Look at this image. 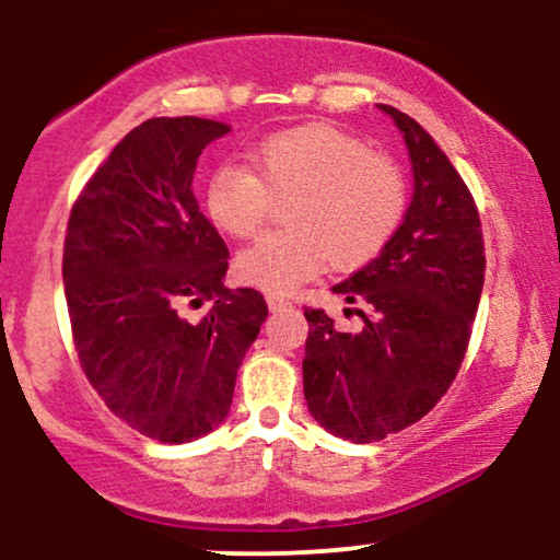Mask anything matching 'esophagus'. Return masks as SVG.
<instances>
[{
    "label": "esophagus",
    "mask_w": 560,
    "mask_h": 560,
    "mask_svg": "<svg viewBox=\"0 0 560 560\" xmlns=\"http://www.w3.org/2000/svg\"><path fill=\"white\" fill-rule=\"evenodd\" d=\"M266 302H268V311L271 313H279V311H287V307H292V302L279 298V294H268Z\"/></svg>",
    "instance_id": "1"
}]
</instances>
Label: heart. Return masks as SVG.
Here are the masks:
<instances>
[{
  "label": "heart",
  "mask_w": 560,
  "mask_h": 560,
  "mask_svg": "<svg viewBox=\"0 0 560 560\" xmlns=\"http://www.w3.org/2000/svg\"><path fill=\"white\" fill-rule=\"evenodd\" d=\"M249 168L218 165L202 202L213 226L253 236L271 199H289V231L260 236L242 249L236 271L266 292H292L326 266L355 271L387 247L405 215V178L389 158L374 155L331 124L273 131L247 152Z\"/></svg>",
  "instance_id": "obj_1"
}]
</instances>
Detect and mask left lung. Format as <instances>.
<instances>
[{
	"label": "left lung",
	"instance_id": "obj_1",
	"mask_svg": "<svg viewBox=\"0 0 560 560\" xmlns=\"http://www.w3.org/2000/svg\"><path fill=\"white\" fill-rule=\"evenodd\" d=\"M378 110L408 147L413 199L378 258L334 287L347 302H365L355 311L363 329L337 331L334 318L307 307L302 361L311 416L358 445L423 419L450 389L485 284L479 210L464 178L410 115Z\"/></svg>",
	"mask_w": 560,
	"mask_h": 560
}]
</instances>
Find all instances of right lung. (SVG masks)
I'll list each match as a JSON object with an SVG mask.
<instances>
[{
  "label": "right lung",
  "mask_w": 560,
  "mask_h": 560,
  "mask_svg": "<svg viewBox=\"0 0 560 560\" xmlns=\"http://www.w3.org/2000/svg\"><path fill=\"white\" fill-rule=\"evenodd\" d=\"M231 126L150 118L115 144L70 210L62 284L75 350L107 408L182 445L229 416L236 371L268 305L229 289V249L199 213L197 160ZM211 302L199 322L186 306Z\"/></svg>",
  "instance_id": "1"
}]
</instances>
